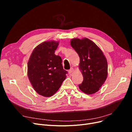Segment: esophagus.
<instances>
[{"label":"esophagus","instance_id":"1","mask_svg":"<svg viewBox=\"0 0 132 132\" xmlns=\"http://www.w3.org/2000/svg\"><path fill=\"white\" fill-rule=\"evenodd\" d=\"M73 71H74L73 68H71L70 70L68 71V73H69V74H71V73H72L73 72Z\"/></svg>","mask_w":132,"mask_h":132}]
</instances>
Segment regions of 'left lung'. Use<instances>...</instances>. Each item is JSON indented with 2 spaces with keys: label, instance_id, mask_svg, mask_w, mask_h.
Listing matches in <instances>:
<instances>
[{
  "label": "left lung",
  "instance_id": "obj_1",
  "mask_svg": "<svg viewBox=\"0 0 132 132\" xmlns=\"http://www.w3.org/2000/svg\"><path fill=\"white\" fill-rule=\"evenodd\" d=\"M71 45L79 55V67L84 77L79 87L86 94H93L99 90L107 78L106 57L101 48L87 38H73Z\"/></svg>",
  "mask_w": 132,
  "mask_h": 132
}]
</instances>
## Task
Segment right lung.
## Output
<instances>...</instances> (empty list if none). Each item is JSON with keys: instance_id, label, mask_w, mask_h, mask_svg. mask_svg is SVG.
I'll list each match as a JSON object with an SVG mask.
<instances>
[{"instance_id": "1", "label": "right lung", "mask_w": 132, "mask_h": 132, "mask_svg": "<svg viewBox=\"0 0 132 132\" xmlns=\"http://www.w3.org/2000/svg\"><path fill=\"white\" fill-rule=\"evenodd\" d=\"M59 42H44L34 48L28 62L27 75L39 95L48 97L56 93L66 78L62 59L54 54Z\"/></svg>"}]
</instances>
